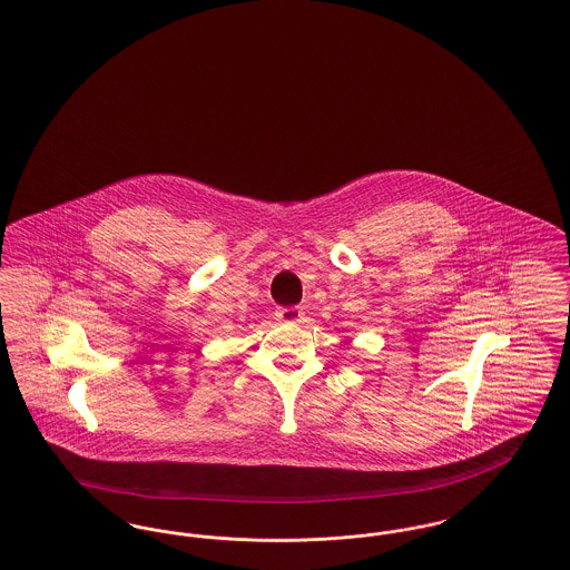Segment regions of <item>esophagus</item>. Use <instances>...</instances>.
Listing matches in <instances>:
<instances>
[{"label":"esophagus","mask_w":570,"mask_h":570,"mask_svg":"<svg viewBox=\"0 0 570 570\" xmlns=\"http://www.w3.org/2000/svg\"><path fill=\"white\" fill-rule=\"evenodd\" d=\"M275 316H277L279 323L297 325V323H301V318H303V309H301V307H279V309L275 312Z\"/></svg>","instance_id":"esophagus-1"}]
</instances>
